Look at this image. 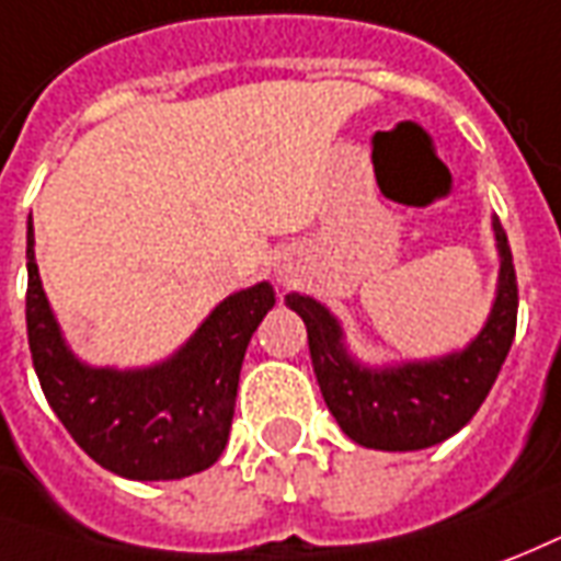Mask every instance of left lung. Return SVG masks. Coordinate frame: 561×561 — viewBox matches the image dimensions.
I'll use <instances>...</instances> for the list:
<instances>
[{
  "label": "left lung",
  "instance_id": "obj_1",
  "mask_svg": "<svg viewBox=\"0 0 561 561\" xmlns=\"http://www.w3.org/2000/svg\"><path fill=\"white\" fill-rule=\"evenodd\" d=\"M502 256L499 293L488 325L463 353L424 365L367 370L343 350L337 320L320 301L286 296V305L308 325L313 374L325 407L353 443L379 451H419L443 443L472 419L496 382L517 331V275L508 236L493 220Z\"/></svg>",
  "mask_w": 561,
  "mask_h": 561
}]
</instances>
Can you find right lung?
<instances>
[{"instance_id": "obj_1", "label": "right lung", "mask_w": 561, "mask_h": 561, "mask_svg": "<svg viewBox=\"0 0 561 561\" xmlns=\"http://www.w3.org/2000/svg\"><path fill=\"white\" fill-rule=\"evenodd\" d=\"M35 232H26V331L41 391L95 463L134 481H175L215 463L227 448L241 362L251 334L275 308V289H241L163 365L85 367L65 346L41 289Z\"/></svg>"}]
</instances>
